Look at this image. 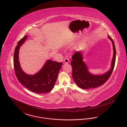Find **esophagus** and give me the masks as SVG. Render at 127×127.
<instances>
[{
	"mask_svg": "<svg viewBox=\"0 0 127 127\" xmlns=\"http://www.w3.org/2000/svg\"><path fill=\"white\" fill-rule=\"evenodd\" d=\"M69 59L68 58H65L64 59V63H65V64H67V63H69Z\"/></svg>",
	"mask_w": 127,
	"mask_h": 127,
	"instance_id": "obj_1",
	"label": "esophagus"
}]
</instances>
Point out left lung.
<instances>
[{"instance_id": "obj_1", "label": "left lung", "mask_w": 127, "mask_h": 127, "mask_svg": "<svg viewBox=\"0 0 127 127\" xmlns=\"http://www.w3.org/2000/svg\"><path fill=\"white\" fill-rule=\"evenodd\" d=\"M111 40L113 47V57L112 61L111 68L106 73L102 75H95L90 73L86 64L83 61L82 54L77 52L72 56L73 60L71 64L72 66V76L76 85L81 88L89 89L100 87L105 83L110 77L113 71L116 56V51L113 39L108 36Z\"/></svg>"}]
</instances>
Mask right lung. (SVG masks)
<instances>
[{"label": "right lung", "instance_id": "right-lung-1", "mask_svg": "<svg viewBox=\"0 0 127 127\" xmlns=\"http://www.w3.org/2000/svg\"><path fill=\"white\" fill-rule=\"evenodd\" d=\"M27 37L25 36L20 39L15 49L13 63L16 77L23 86L32 92L37 94L46 93L53 88L63 63L49 60L38 73L33 75L25 73L20 66L19 53L20 46Z\"/></svg>", "mask_w": 127, "mask_h": 127}]
</instances>
